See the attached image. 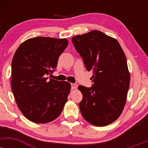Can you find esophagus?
I'll use <instances>...</instances> for the list:
<instances>
[{
	"label": "esophagus",
	"mask_w": 148,
	"mask_h": 148,
	"mask_svg": "<svg viewBox=\"0 0 148 148\" xmlns=\"http://www.w3.org/2000/svg\"><path fill=\"white\" fill-rule=\"evenodd\" d=\"M71 86L72 90H75V89L77 88V85L76 84H71Z\"/></svg>",
	"instance_id": "1"
}]
</instances>
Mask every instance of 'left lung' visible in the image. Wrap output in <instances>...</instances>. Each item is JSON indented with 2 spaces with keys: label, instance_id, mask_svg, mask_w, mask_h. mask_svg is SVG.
<instances>
[{
  "label": "left lung",
  "instance_id": "8db88e82",
  "mask_svg": "<svg viewBox=\"0 0 148 148\" xmlns=\"http://www.w3.org/2000/svg\"><path fill=\"white\" fill-rule=\"evenodd\" d=\"M72 42L93 73L92 87H78L81 113L92 125L106 126L119 118L126 102L130 83L126 56L116 39L98 30L74 36Z\"/></svg>",
  "mask_w": 148,
  "mask_h": 148
}]
</instances>
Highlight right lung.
<instances>
[{"label": "right lung", "instance_id": "1", "mask_svg": "<svg viewBox=\"0 0 148 148\" xmlns=\"http://www.w3.org/2000/svg\"><path fill=\"white\" fill-rule=\"evenodd\" d=\"M68 40L36 37L23 42L12 60L11 88L18 108L35 123L54 121L67 101L71 84L46 75L53 73Z\"/></svg>", "mask_w": 148, "mask_h": 148}]
</instances>
